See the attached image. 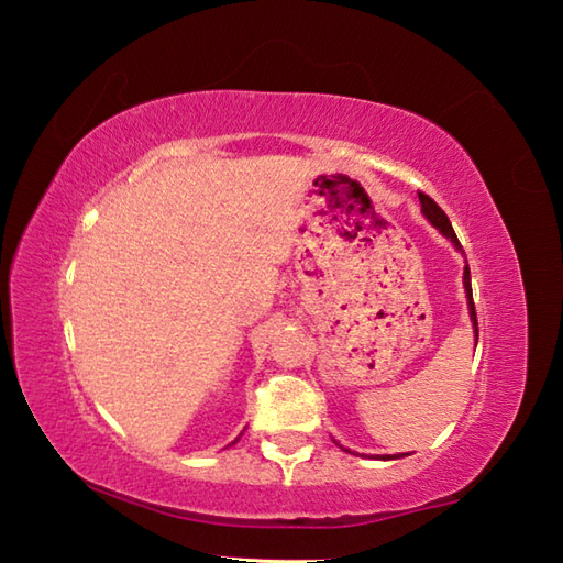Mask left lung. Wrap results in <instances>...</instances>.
Instances as JSON below:
<instances>
[{
  "instance_id": "obj_1",
  "label": "left lung",
  "mask_w": 563,
  "mask_h": 563,
  "mask_svg": "<svg viewBox=\"0 0 563 563\" xmlns=\"http://www.w3.org/2000/svg\"><path fill=\"white\" fill-rule=\"evenodd\" d=\"M418 200H421V210H423L426 218L430 220V224H435L438 230H440L442 234H445L454 246L462 249L460 239H457V234H454L445 210H442V208L438 206V202H435L433 198H430V196H426V194H418ZM464 290H466V300H470V314H472V321H474V333H476V339H479V324H476V309H474V297H472V275H470V266L464 268ZM382 460H389V457H382Z\"/></svg>"
}]
</instances>
